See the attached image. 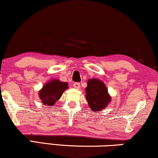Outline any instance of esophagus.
<instances>
[{"mask_svg": "<svg viewBox=\"0 0 158 158\" xmlns=\"http://www.w3.org/2000/svg\"><path fill=\"white\" fill-rule=\"evenodd\" d=\"M73 86H74V88H76V89H79V88H81V84H80V83H75L73 84Z\"/></svg>", "mask_w": 158, "mask_h": 158, "instance_id": "obj_1", "label": "esophagus"}]
</instances>
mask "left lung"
Segmentation results:
<instances>
[{"label":"left lung","mask_w":158,"mask_h":158,"mask_svg":"<svg viewBox=\"0 0 158 158\" xmlns=\"http://www.w3.org/2000/svg\"><path fill=\"white\" fill-rule=\"evenodd\" d=\"M86 100L92 111H99L111 101L107 88L102 81L98 79H90L85 88Z\"/></svg>","instance_id":"1"}]
</instances>
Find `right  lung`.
<instances>
[{
    "label": "right lung",
    "mask_w": 158,
    "mask_h": 158,
    "mask_svg": "<svg viewBox=\"0 0 158 158\" xmlns=\"http://www.w3.org/2000/svg\"><path fill=\"white\" fill-rule=\"evenodd\" d=\"M68 88V83L60 82L58 80H52L43 86L39 92V96L42 103L46 106H53L59 100L62 94Z\"/></svg>",
    "instance_id": "1"
}]
</instances>
